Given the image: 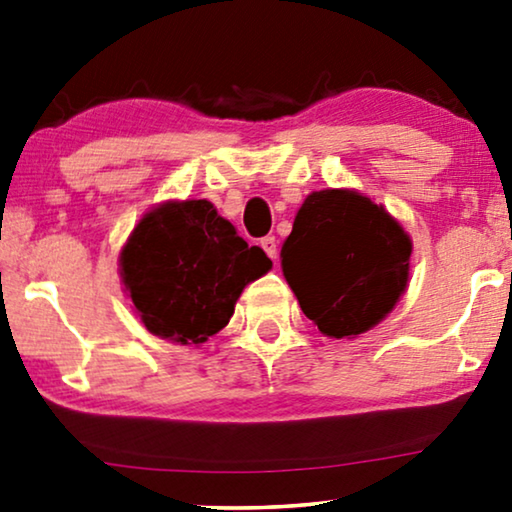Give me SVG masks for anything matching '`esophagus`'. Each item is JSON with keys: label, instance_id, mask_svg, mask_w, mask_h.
Masks as SVG:
<instances>
[{"label": "esophagus", "instance_id": "esophagus-1", "mask_svg": "<svg viewBox=\"0 0 512 512\" xmlns=\"http://www.w3.org/2000/svg\"><path fill=\"white\" fill-rule=\"evenodd\" d=\"M261 247H263L265 254H268V256L272 258V261H277V254H279V251H277V240H275V237H272V235L263 237V240H261Z\"/></svg>", "mask_w": 512, "mask_h": 512}]
</instances>
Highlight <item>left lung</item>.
Masks as SVG:
<instances>
[{
  "mask_svg": "<svg viewBox=\"0 0 512 512\" xmlns=\"http://www.w3.org/2000/svg\"><path fill=\"white\" fill-rule=\"evenodd\" d=\"M412 242L354 191H317L298 209L282 270L300 310L331 338L359 335L394 310L408 286Z\"/></svg>",
  "mask_w": 512,
  "mask_h": 512,
  "instance_id": "obj_1",
  "label": "left lung"
}]
</instances>
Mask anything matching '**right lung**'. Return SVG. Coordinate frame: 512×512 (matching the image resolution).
<instances>
[{
    "label": "right lung",
    "mask_w": 512,
    "mask_h": 512,
    "mask_svg": "<svg viewBox=\"0 0 512 512\" xmlns=\"http://www.w3.org/2000/svg\"><path fill=\"white\" fill-rule=\"evenodd\" d=\"M272 268L212 202H167L132 230L121 275L135 310L153 335L202 345L233 317L249 282Z\"/></svg>",
    "instance_id": "1"
}]
</instances>
